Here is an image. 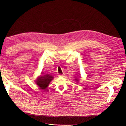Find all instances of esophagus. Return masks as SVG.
Masks as SVG:
<instances>
[{
	"instance_id": "obj_1",
	"label": "esophagus",
	"mask_w": 126,
	"mask_h": 126,
	"mask_svg": "<svg viewBox=\"0 0 126 126\" xmlns=\"http://www.w3.org/2000/svg\"><path fill=\"white\" fill-rule=\"evenodd\" d=\"M59 77H64V76H63V75H59Z\"/></svg>"
}]
</instances>
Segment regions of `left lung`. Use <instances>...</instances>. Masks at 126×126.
Instances as JSON below:
<instances>
[{
  "label": "left lung",
  "mask_w": 126,
  "mask_h": 126,
  "mask_svg": "<svg viewBox=\"0 0 126 126\" xmlns=\"http://www.w3.org/2000/svg\"><path fill=\"white\" fill-rule=\"evenodd\" d=\"M75 80H76V81H78V78H76L75 79Z\"/></svg>",
  "instance_id": "8db88e82"
}]
</instances>
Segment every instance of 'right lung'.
I'll return each mask as SVG.
<instances>
[{
  "mask_svg": "<svg viewBox=\"0 0 126 126\" xmlns=\"http://www.w3.org/2000/svg\"><path fill=\"white\" fill-rule=\"evenodd\" d=\"M53 79V77L49 75H41L36 81L37 84L41 89H45L48 86L50 82Z\"/></svg>",
  "mask_w": 126,
  "mask_h": 126,
  "instance_id": "add662e5",
  "label": "right lung"
}]
</instances>
